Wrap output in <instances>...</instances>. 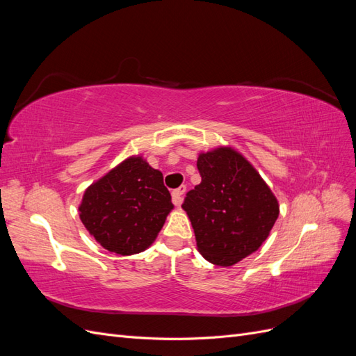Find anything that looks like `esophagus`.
Segmentation results:
<instances>
[{"mask_svg": "<svg viewBox=\"0 0 356 356\" xmlns=\"http://www.w3.org/2000/svg\"><path fill=\"white\" fill-rule=\"evenodd\" d=\"M186 191H187L186 186H181L179 188L172 191V202H174L177 207H179V204L182 203V200H184V197H182V196H184Z\"/></svg>", "mask_w": 356, "mask_h": 356, "instance_id": "esophagus-1", "label": "esophagus"}]
</instances>
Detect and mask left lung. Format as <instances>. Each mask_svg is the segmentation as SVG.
I'll list each match as a JSON object with an SVG mask.
<instances>
[{
    "instance_id": "8db88e82",
    "label": "left lung",
    "mask_w": 356,
    "mask_h": 356,
    "mask_svg": "<svg viewBox=\"0 0 356 356\" xmlns=\"http://www.w3.org/2000/svg\"><path fill=\"white\" fill-rule=\"evenodd\" d=\"M202 182L182 203L204 260L229 267L255 252L279 215L272 190L241 153L218 147L200 153Z\"/></svg>"
}]
</instances>
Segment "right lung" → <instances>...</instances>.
Segmentation results:
<instances>
[{
    "label": "right lung",
    "mask_w": 356,
    "mask_h": 356,
    "mask_svg": "<svg viewBox=\"0 0 356 356\" xmlns=\"http://www.w3.org/2000/svg\"><path fill=\"white\" fill-rule=\"evenodd\" d=\"M174 209L163 175L132 156L86 188L79 207L84 227L105 250L120 255L145 251Z\"/></svg>",
    "instance_id": "obj_1"
}]
</instances>
